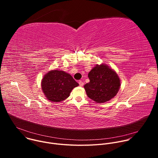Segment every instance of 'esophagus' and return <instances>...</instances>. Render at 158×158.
<instances>
[{
	"instance_id": "esophagus-1",
	"label": "esophagus",
	"mask_w": 158,
	"mask_h": 158,
	"mask_svg": "<svg viewBox=\"0 0 158 158\" xmlns=\"http://www.w3.org/2000/svg\"><path fill=\"white\" fill-rule=\"evenodd\" d=\"M79 85H80L81 87H82V86L84 85V82H83L82 81H79Z\"/></svg>"
}]
</instances>
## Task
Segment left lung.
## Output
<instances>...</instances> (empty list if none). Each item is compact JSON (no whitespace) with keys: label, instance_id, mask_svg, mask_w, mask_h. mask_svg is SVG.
Returning a JSON list of instances; mask_svg holds the SVG:
<instances>
[{"label":"left lung","instance_id":"obj_1","mask_svg":"<svg viewBox=\"0 0 158 158\" xmlns=\"http://www.w3.org/2000/svg\"><path fill=\"white\" fill-rule=\"evenodd\" d=\"M90 80L84 85L87 96L96 102L109 101L118 93L121 81L117 73L106 64L96 65L88 74Z\"/></svg>","mask_w":158,"mask_h":158}]
</instances>
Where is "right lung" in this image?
Returning <instances> with one entry per match:
<instances>
[{
	"label": "right lung",
	"mask_w": 158,
	"mask_h": 158,
	"mask_svg": "<svg viewBox=\"0 0 158 158\" xmlns=\"http://www.w3.org/2000/svg\"><path fill=\"white\" fill-rule=\"evenodd\" d=\"M79 84L68 73L52 70L45 74L42 81V92L51 102H60L69 96L72 90Z\"/></svg>",
	"instance_id": "1"
}]
</instances>
